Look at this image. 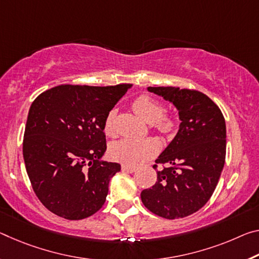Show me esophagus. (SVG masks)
<instances>
[{"label": "esophagus", "instance_id": "34e87169", "mask_svg": "<svg viewBox=\"0 0 259 259\" xmlns=\"http://www.w3.org/2000/svg\"><path fill=\"white\" fill-rule=\"evenodd\" d=\"M122 170L125 171V173H134V171H136V167L129 166V165H122Z\"/></svg>", "mask_w": 259, "mask_h": 259}]
</instances>
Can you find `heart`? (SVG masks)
<instances>
[{
	"mask_svg": "<svg viewBox=\"0 0 259 259\" xmlns=\"http://www.w3.org/2000/svg\"><path fill=\"white\" fill-rule=\"evenodd\" d=\"M133 109L145 122L151 123L154 129L163 135L173 133L176 123L170 116L163 115V106L158 100L146 94L137 97L133 102ZM115 110L112 109L106 115L104 121V131L108 136L115 134L114 126ZM160 149L159 142L155 138H122L110 146V155L114 160L137 166L154 157Z\"/></svg>",
	"mask_w": 259,
	"mask_h": 259,
	"instance_id": "1",
	"label": "heart"
}]
</instances>
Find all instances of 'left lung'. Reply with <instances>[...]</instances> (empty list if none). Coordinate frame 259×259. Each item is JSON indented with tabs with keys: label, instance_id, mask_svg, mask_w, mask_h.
<instances>
[{
	"label": "left lung",
	"instance_id": "8db88e82",
	"mask_svg": "<svg viewBox=\"0 0 259 259\" xmlns=\"http://www.w3.org/2000/svg\"><path fill=\"white\" fill-rule=\"evenodd\" d=\"M147 91L171 102L181 123L155 160L163 168L157 170L154 186L142 191V202L162 218H184L202 208L218 184L226 158L224 115L206 94L196 90L150 86Z\"/></svg>",
	"mask_w": 259,
	"mask_h": 259
}]
</instances>
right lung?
I'll use <instances>...</instances> for the list:
<instances>
[{"label": "right lung", "mask_w": 259, "mask_h": 259, "mask_svg": "<svg viewBox=\"0 0 259 259\" xmlns=\"http://www.w3.org/2000/svg\"><path fill=\"white\" fill-rule=\"evenodd\" d=\"M130 88L59 85L32 102L23 157L36 197L54 214L80 220L105 204L121 165L101 160L107 149L104 121Z\"/></svg>", "instance_id": "right-lung-1"}]
</instances>
